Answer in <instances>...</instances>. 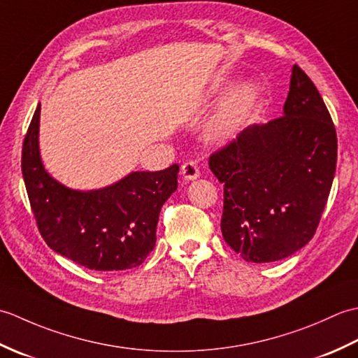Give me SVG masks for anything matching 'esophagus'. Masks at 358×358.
<instances>
[{"label":"esophagus","mask_w":358,"mask_h":358,"mask_svg":"<svg viewBox=\"0 0 358 358\" xmlns=\"http://www.w3.org/2000/svg\"><path fill=\"white\" fill-rule=\"evenodd\" d=\"M181 175H183V178L187 180V181L199 178V175H200L199 166H196L195 162H186V163H183V166H181Z\"/></svg>","instance_id":"esophagus-1"}]
</instances>
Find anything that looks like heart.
<instances>
[{
	"instance_id": "heart-1",
	"label": "heart",
	"mask_w": 358,
	"mask_h": 358,
	"mask_svg": "<svg viewBox=\"0 0 358 358\" xmlns=\"http://www.w3.org/2000/svg\"><path fill=\"white\" fill-rule=\"evenodd\" d=\"M258 95V86L255 83H248L235 90L234 95L226 103L222 115L218 117L217 123L212 129L215 136H227L237 129L241 121L245 120L250 106L254 104Z\"/></svg>"
}]
</instances>
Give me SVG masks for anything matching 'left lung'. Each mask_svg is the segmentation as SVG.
<instances>
[{
	"instance_id": "8db88e82",
	"label": "left lung",
	"mask_w": 358,
	"mask_h": 358,
	"mask_svg": "<svg viewBox=\"0 0 358 358\" xmlns=\"http://www.w3.org/2000/svg\"><path fill=\"white\" fill-rule=\"evenodd\" d=\"M337 164V134L314 83L292 67L283 117L246 127L209 157L224 185L222 234L246 262L283 260L320 223Z\"/></svg>"
}]
</instances>
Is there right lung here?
<instances>
[{
	"instance_id": "obj_1",
	"label": "right lung",
	"mask_w": 358,
	"mask_h": 358,
	"mask_svg": "<svg viewBox=\"0 0 358 358\" xmlns=\"http://www.w3.org/2000/svg\"><path fill=\"white\" fill-rule=\"evenodd\" d=\"M40 104L22 143L21 171L38 231L50 249L92 271L140 266L157 241L163 204L178 186V164L132 172L98 191H75L45 172L38 146Z\"/></svg>"
}]
</instances>
